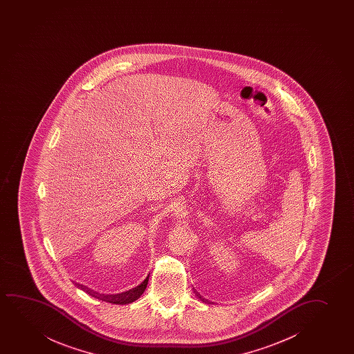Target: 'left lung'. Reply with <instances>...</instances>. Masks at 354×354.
<instances>
[{"instance_id": "8db88e82", "label": "left lung", "mask_w": 354, "mask_h": 354, "mask_svg": "<svg viewBox=\"0 0 354 354\" xmlns=\"http://www.w3.org/2000/svg\"><path fill=\"white\" fill-rule=\"evenodd\" d=\"M194 294H196V295L198 296V299H201V300L203 301V302H205V304H210V302H209L208 300H207V299H204V297H202V296L199 295L198 292H197V291L194 290Z\"/></svg>"}]
</instances>
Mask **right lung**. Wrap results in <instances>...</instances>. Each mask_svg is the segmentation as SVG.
Returning <instances> with one entry per match:
<instances>
[{
  "mask_svg": "<svg viewBox=\"0 0 354 354\" xmlns=\"http://www.w3.org/2000/svg\"><path fill=\"white\" fill-rule=\"evenodd\" d=\"M147 281H149V277L141 284L136 286V288H133L131 290L124 291V292H121V294H113V295L100 294V292H97V291L84 288V286H81V288H82L83 290H86V292H88L89 295L94 296L97 300L105 301V302H110V304H115V305H128V304H131V302L138 300L142 295V292L145 291L146 286H147Z\"/></svg>",
  "mask_w": 354,
  "mask_h": 354,
  "instance_id": "right-lung-1",
  "label": "right lung"
}]
</instances>
